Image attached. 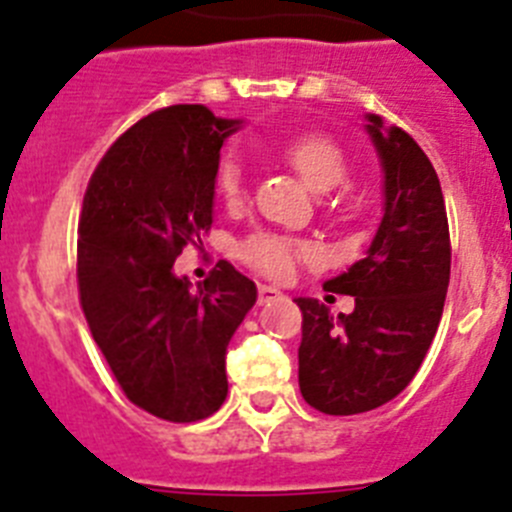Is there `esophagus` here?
<instances>
[{"label": "esophagus", "instance_id": "1", "mask_svg": "<svg viewBox=\"0 0 512 512\" xmlns=\"http://www.w3.org/2000/svg\"><path fill=\"white\" fill-rule=\"evenodd\" d=\"M277 300H284L282 292H279L277 287H271V284H261V287H259V302H261V305H269V302H277Z\"/></svg>", "mask_w": 512, "mask_h": 512}]
</instances>
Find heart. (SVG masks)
<instances>
[{"mask_svg":"<svg viewBox=\"0 0 512 512\" xmlns=\"http://www.w3.org/2000/svg\"><path fill=\"white\" fill-rule=\"evenodd\" d=\"M282 156L287 158L289 166L302 176V182L312 192H328V189L338 187L346 176V158L328 135H297L282 148ZM217 194L228 205L241 202L243 169L235 158H225L217 169ZM238 256L266 277L284 279L295 269L297 259L302 256V246L284 238V235L256 233L238 246Z\"/></svg>","mask_w":512,"mask_h":512,"instance_id":"1","label":"heart"}]
</instances>
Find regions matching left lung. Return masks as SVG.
<instances>
[{
  "mask_svg": "<svg viewBox=\"0 0 512 512\" xmlns=\"http://www.w3.org/2000/svg\"><path fill=\"white\" fill-rule=\"evenodd\" d=\"M382 166V220L364 259L323 284L356 297L333 318L323 302L302 310L300 392L320 413L356 415L400 395L423 364L449 289V220L438 174L420 146L379 115L364 117Z\"/></svg>",
  "mask_w": 512,
  "mask_h": 512,
  "instance_id": "left-lung-1",
  "label": "left lung"
}]
</instances>
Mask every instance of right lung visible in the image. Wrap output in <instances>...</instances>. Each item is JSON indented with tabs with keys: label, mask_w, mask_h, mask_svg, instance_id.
Returning a JSON list of instances; mask_svg holds the SVG:
<instances>
[{
	"label": "right lung",
	"mask_w": 512,
	"mask_h": 512,
	"mask_svg": "<svg viewBox=\"0 0 512 512\" xmlns=\"http://www.w3.org/2000/svg\"><path fill=\"white\" fill-rule=\"evenodd\" d=\"M243 120L174 104L135 122L92 174L79 220V295L130 402L192 423L228 395L225 354L256 284L220 261L205 284L174 261L212 225L220 148Z\"/></svg>",
	"instance_id": "right-lung-1"
}]
</instances>
